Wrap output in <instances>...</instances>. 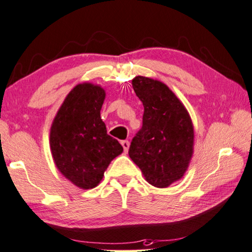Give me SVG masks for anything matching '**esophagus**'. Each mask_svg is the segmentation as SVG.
Returning a JSON list of instances; mask_svg holds the SVG:
<instances>
[{
	"label": "esophagus",
	"mask_w": 252,
	"mask_h": 252,
	"mask_svg": "<svg viewBox=\"0 0 252 252\" xmlns=\"http://www.w3.org/2000/svg\"><path fill=\"white\" fill-rule=\"evenodd\" d=\"M121 145H122L123 149H125V152L127 153V150H129V147H130V142L127 140H123V141H121Z\"/></svg>",
	"instance_id": "esophagus-1"
}]
</instances>
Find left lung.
Instances as JSON below:
<instances>
[{
    "instance_id": "left-lung-1",
    "label": "left lung",
    "mask_w": 252,
    "mask_h": 252,
    "mask_svg": "<svg viewBox=\"0 0 252 252\" xmlns=\"http://www.w3.org/2000/svg\"><path fill=\"white\" fill-rule=\"evenodd\" d=\"M132 87L145 111L129 156L149 185L167 188L182 179L192 158V121L185 105L164 82L137 76Z\"/></svg>"
}]
</instances>
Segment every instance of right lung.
I'll use <instances>...</instances> for the list:
<instances>
[{"label":"right lung","instance_id":"right-lung-1","mask_svg":"<svg viewBox=\"0 0 252 252\" xmlns=\"http://www.w3.org/2000/svg\"><path fill=\"white\" fill-rule=\"evenodd\" d=\"M105 95L99 85H77L51 126L50 147L56 167L80 189L98 186L108 165L123 152L100 119Z\"/></svg>","mask_w":252,"mask_h":252}]
</instances>
